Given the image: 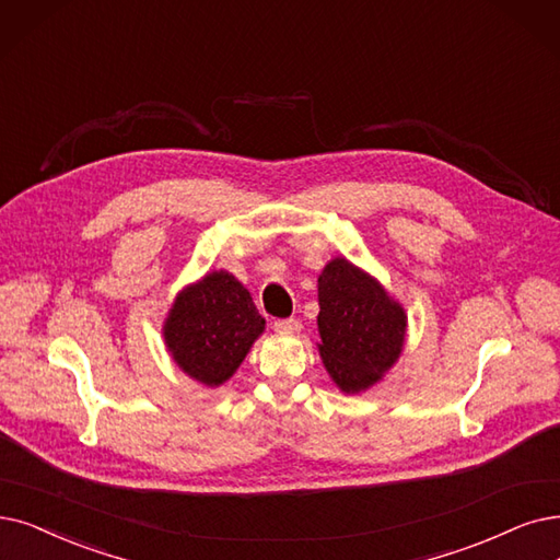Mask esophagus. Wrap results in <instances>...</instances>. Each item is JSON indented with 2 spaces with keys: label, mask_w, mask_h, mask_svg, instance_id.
I'll list each match as a JSON object with an SVG mask.
<instances>
[{
  "label": "esophagus",
  "mask_w": 560,
  "mask_h": 560,
  "mask_svg": "<svg viewBox=\"0 0 560 560\" xmlns=\"http://www.w3.org/2000/svg\"><path fill=\"white\" fill-rule=\"evenodd\" d=\"M273 330L276 332H296V330H301V324L296 319H278L273 324Z\"/></svg>",
  "instance_id": "1"
}]
</instances>
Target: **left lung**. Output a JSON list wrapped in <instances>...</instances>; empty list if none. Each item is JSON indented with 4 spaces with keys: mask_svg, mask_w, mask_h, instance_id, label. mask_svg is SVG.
I'll return each mask as SVG.
<instances>
[{
    "mask_svg": "<svg viewBox=\"0 0 560 560\" xmlns=\"http://www.w3.org/2000/svg\"><path fill=\"white\" fill-rule=\"evenodd\" d=\"M317 345L330 382L345 395L365 393L395 368L407 342V310L347 257H332L317 278Z\"/></svg>",
    "mask_w": 560,
    "mask_h": 560,
    "instance_id": "obj_1",
    "label": "left lung"
}]
</instances>
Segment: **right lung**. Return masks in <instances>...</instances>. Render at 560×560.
Segmentation results:
<instances>
[{
	"label": "right lung",
	"mask_w": 560,
	"mask_h": 560,
	"mask_svg": "<svg viewBox=\"0 0 560 560\" xmlns=\"http://www.w3.org/2000/svg\"><path fill=\"white\" fill-rule=\"evenodd\" d=\"M264 328L248 289L218 268L174 296L163 340L178 370L197 384L218 388L234 376Z\"/></svg>",
	"instance_id": "add662e5"
}]
</instances>
